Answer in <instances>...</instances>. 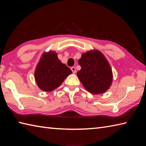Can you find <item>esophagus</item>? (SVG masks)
Instances as JSON below:
<instances>
[{
    "instance_id": "esophagus-1",
    "label": "esophagus",
    "mask_w": 146,
    "mask_h": 146,
    "mask_svg": "<svg viewBox=\"0 0 146 146\" xmlns=\"http://www.w3.org/2000/svg\"><path fill=\"white\" fill-rule=\"evenodd\" d=\"M71 70L72 71V72H73L74 74H75V73L76 72V67H71Z\"/></svg>"
}]
</instances>
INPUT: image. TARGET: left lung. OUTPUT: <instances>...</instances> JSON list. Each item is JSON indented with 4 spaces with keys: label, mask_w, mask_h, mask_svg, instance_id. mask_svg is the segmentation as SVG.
Here are the masks:
<instances>
[{
    "label": "left lung",
    "mask_w": 146,
    "mask_h": 146,
    "mask_svg": "<svg viewBox=\"0 0 146 146\" xmlns=\"http://www.w3.org/2000/svg\"><path fill=\"white\" fill-rule=\"evenodd\" d=\"M78 64L81 69L77 72V77L87 91L100 94L110 88L113 80L112 71L101 52L90 50L83 53Z\"/></svg>",
    "instance_id": "obj_1"
}]
</instances>
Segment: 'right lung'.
I'll return each instance as SVG.
<instances>
[{"label":"right lung","instance_id":"1","mask_svg":"<svg viewBox=\"0 0 146 146\" xmlns=\"http://www.w3.org/2000/svg\"><path fill=\"white\" fill-rule=\"evenodd\" d=\"M72 71L58 59L56 52H44L35 67L34 77L38 88L50 92L60 86Z\"/></svg>","mask_w":146,"mask_h":146}]
</instances>
